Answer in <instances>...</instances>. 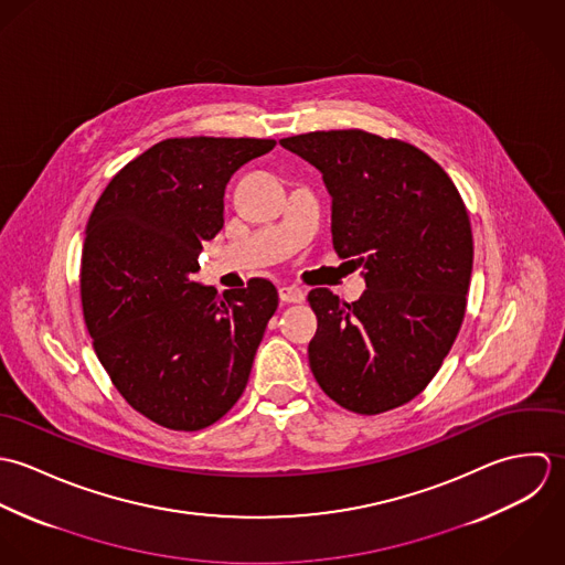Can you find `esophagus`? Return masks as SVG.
<instances>
[{
    "mask_svg": "<svg viewBox=\"0 0 565 565\" xmlns=\"http://www.w3.org/2000/svg\"><path fill=\"white\" fill-rule=\"evenodd\" d=\"M279 299L284 303H303L306 301V292L297 286H281L279 288Z\"/></svg>",
    "mask_w": 565,
    "mask_h": 565,
    "instance_id": "1",
    "label": "esophagus"
}]
</instances>
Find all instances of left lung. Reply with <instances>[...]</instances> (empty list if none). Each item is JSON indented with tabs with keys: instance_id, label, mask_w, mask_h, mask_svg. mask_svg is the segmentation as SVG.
<instances>
[{
	"instance_id": "obj_1",
	"label": "left lung",
	"mask_w": 565,
	"mask_h": 565,
	"mask_svg": "<svg viewBox=\"0 0 565 565\" xmlns=\"http://www.w3.org/2000/svg\"><path fill=\"white\" fill-rule=\"evenodd\" d=\"M279 143L323 174L334 248L366 281L353 303L328 288L308 295L319 321L310 369L351 413L397 408L437 375L465 317L473 264L465 203L435 159L399 139L349 128Z\"/></svg>"
}]
</instances>
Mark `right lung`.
Wrapping results in <instances>:
<instances>
[{"instance_id": "obj_1", "label": "right lung", "mask_w": 565, "mask_h": 565, "mask_svg": "<svg viewBox=\"0 0 565 565\" xmlns=\"http://www.w3.org/2000/svg\"><path fill=\"white\" fill-rule=\"evenodd\" d=\"M275 139L177 137L126 163L98 199L83 246L81 299L98 360L121 397L170 430H201L246 388L279 306L268 279L196 284L203 242L225 225L231 174Z\"/></svg>"}]
</instances>
